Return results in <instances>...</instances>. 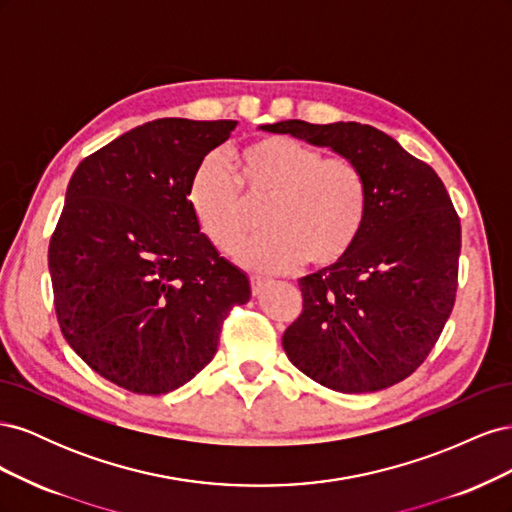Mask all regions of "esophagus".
<instances>
[{
	"instance_id": "34e87169",
	"label": "esophagus",
	"mask_w": 512,
	"mask_h": 512,
	"mask_svg": "<svg viewBox=\"0 0 512 512\" xmlns=\"http://www.w3.org/2000/svg\"><path fill=\"white\" fill-rule=\"evenodd\" d=\"M250 284H252V294L256 297V294H260V292H262V288H265L267 280H262V277H252Z\"/></svg>"
}]
</instances>
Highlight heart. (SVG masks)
Masks as SVG:
<instances>
[{
    "label": "heart",
    "instance_id": "b5f03b06",
    "mask_svg": "<svg viewBox=\"0 0 512 512\" xmlns=\"http://www.w3.org/2000/svg\"><path fill=\"white\" fill-rule=\"evenodd\" d=\"M200 232L230 254L265 209L269 235L243 245L237 260L260 273H286L305 258L327 269L359 241L369 185L359 162L324 153L290 136H267L235 153V177L213 158L200 162L188 185Z\"/></svg>",
    "mask_w": 512,
    "mask_h": 512
}]
</instances>
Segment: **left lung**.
I'll return each instance as SVG.
<instances>
[{"label": "left lung", "instance_id": "obj_1", "mask_svg": "<svg viewBox=\"0 0 512 512\" xmlns=\"http://www.w3.org/2000/svg\"><path fill=\"white\" fill-rule=\"evenodd\" d=\"M262 130L331 147L359 162L369 185L348 256L299 280L303 312L282 337L290 363L339 393L406 380L436 346L457 294L461 224L442 179L365 123L288 119Z\"/></svg>", "mask_w": 512, "mask_h": 512}]
</instances>
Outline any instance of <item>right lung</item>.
I'll use <instances>...</instances> for the list:
<instances>
[{"label":"right lung","mask_w":512,"mask_h":512,"mask_svg":"<svg viewBox=\"0 0 512 512\" xmlns=\"http://www.w3.org/2000/svg\"><path fill=\"white\" fill-rule=\"evenodd\" d=\"M237 121L166 117L87 156L49 243L59 329L121 389L164 395L218 352L250 280L200 232L188 185Z\"/></svg>","instance_id":"1"}]
</instances>
